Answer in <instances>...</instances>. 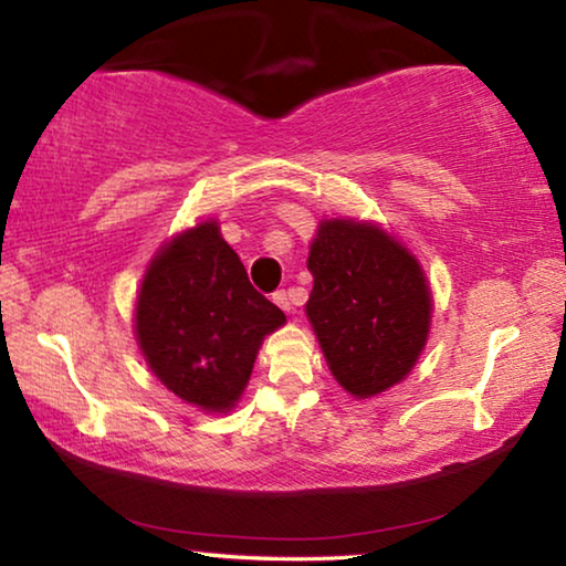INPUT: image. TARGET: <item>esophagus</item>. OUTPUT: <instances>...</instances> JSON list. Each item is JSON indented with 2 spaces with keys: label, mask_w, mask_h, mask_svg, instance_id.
I'll return each instance as SVG.
<instances>
[{
  "label": "esophagus",
  "mask_w": 566,
  "mask_h": 566,
  "mask_svg": "<svg viewBox=\"0 0 566 566\" xmlns=\"http://www.w3.org/2000/svg\"><path fill=\"white\" fill-rule=\"evenodd\" d=\"M272 300L276 302V305H280L284 313H292V302H290V294H286L284 290H280V292H274L272 294Z\"/></svg>",
  "instance_id": "1"
}]
</instances>
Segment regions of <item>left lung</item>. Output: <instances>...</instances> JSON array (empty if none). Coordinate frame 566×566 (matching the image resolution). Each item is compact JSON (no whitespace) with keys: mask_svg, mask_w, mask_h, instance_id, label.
<instances>
[{"mask_svg":"<svg viewBox=\"0 0 566 566\" xmlns=\"http://www.w3.org/2000/svg\"><path fill=\"white\" fill-rule=\"evenodd\" d=\"M307 321L333 377L374 397L408 377L431 328V286L418 259L374 222L323 220L310 243Z\"/></svg>","mask_w":566,"mask_h":566,"instance_id":"8db88e82","label":"left lung"}]
</instances>
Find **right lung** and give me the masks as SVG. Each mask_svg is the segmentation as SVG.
<instances>
[{
  "instance_id": "add662e5",
  "label": "right lung",
  "mask_w": 566,
  "mask_h": 566,
  "mask_svg": "<svg viewBox=\"0 0 566 566\" xmlns=\"http://www.w3.org/2000/svg\"><path fill=\"white\" fill-rule=\"evenodd\" d=\"M284 323L282 310L253 290L214 220L158 249L135 302V338L150 371L207 412L235 408L261 340Z\"/></svg>"
}]
</instances>
